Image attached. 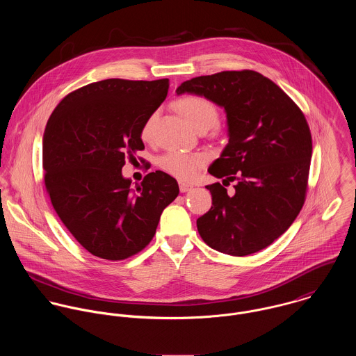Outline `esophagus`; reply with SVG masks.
Returning <instances> with one entry per match:
<instances>
[{"label":"esophagus","instance_id":"esophagus-1","mask_svg":"<svg viewBox=\"0 0 356 356\" xmlns=\"http://www.w3.org/2000/svg\"><path fill=\"white\" fill-rule=\"evenodd\" d=\"M191 185L189 184H185V182H179V191L182 192V193H185V192H188V191H191Z\"/></svg>","mask_w":356,"mask_h":356}]
</instances>
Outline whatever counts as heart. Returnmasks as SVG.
Returning a JSON list of instances; mask_svg holds the SVG:
<instances>
[{
  "mask_svg": "<svg viewBox=\"0 0 356 356\" xmlns=\"http://www.w3.org/2000/svg\"><path fill=\"white\" fill-rule=\"evenodd\" d=\"M177 109L186 122L196 130H208L218 122V108L212 102L202 96H184L177 102ZM156 113L151 115L143 126L141 136L149 140L152 136ZM208 161V156L200 152L170 151L159 159V165L167 174L184 181L193 179Z\"/></svg>",
  "mask_w": 356,
  "mask_h": 356,
  "instance_id": "heart-1",
  "label": "heart"
}]
</instances>
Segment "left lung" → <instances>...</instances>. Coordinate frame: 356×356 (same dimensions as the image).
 Segmentation results:
<instances>
[{"instance_id":"8db88e82","label":"left lung","mask_w":356,"mask_h":356,"mask_svg":"<svg viewBox=\"0 0 356 356\" xmlns=\"http://www.w3.org/2000/svg\"><path fill=\"white\" fill-rule=\"evenodd\" d=\"M225 108L229 144L208 172L212 205L197 219L211 248L233 256L259 252L293 223L305 202L312 138L303 111L278 85L252 70L222 71L184 82ZM236 181L235 195L225 186Z\"/></svg>"}]
</instances>
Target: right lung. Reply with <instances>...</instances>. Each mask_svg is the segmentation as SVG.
Instances as JSON below:
<instances>
[{"label": "right lung", "mask_w": 356, "mask_h": 356, "mask_svg": "<svg viewBox=\"0 0 356 356\" xmlns=\"http://www.w3.org/2000/svg\"><path fill=\"white\" fill-rule=\"evenodd\" d=\"M170 82L105 79L68 93L51 112L42 141L51 205L92 254L123 260L141 252L163 209L179 193L163 171L133 191L122 177L126 157L145 149L141 130L167 97Z\"/></svg>", "instance_id": "1"}]
</instances>
